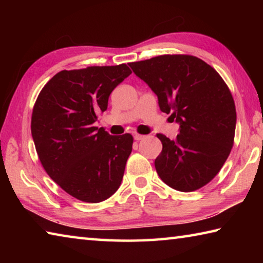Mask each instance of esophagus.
<instances>
[{
	"label": "esophagus",
	"instance_id": "esophagus-1",
	"mask_svg": "<svg viewBox=\"0 0 263 263\" xmlns=\"http://www.w3.org/2000/svg\"><path fill=\"white\" fill-rule=\"evenodd\" d=\"M142 138H145V136L139 135V133H136V135H135V140H141Z\"/></svg>",
	"mask_w": 263,
	"mask_h": 263
}]
</instances>
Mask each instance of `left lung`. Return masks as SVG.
<instances>
[{
	"instance_id": "8db88e82",
	"label": "left lung",
	"mask_w": 263,
	"mask_h": 263,
	"mask_svg": "<svg viewBox=\"0 0 263 263\" xmlns=\"http://www.w3.org/2000/svg\"><path fill=\"white\" fill-rule=\"evenodd\" d=\"M128 65L158 96L160 110L180 124L175 140L157 135L162 142L154 162L160 179L183 193L202 188L233 146L237 112L228 84L194 55L164 54Z\"/></svg>"
}]
</instances>
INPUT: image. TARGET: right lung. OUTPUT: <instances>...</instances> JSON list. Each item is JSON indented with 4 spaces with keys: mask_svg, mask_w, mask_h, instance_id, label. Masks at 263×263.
<instances>
[{
    "mask_svg": "<svg viewBox=\"0 0 263 263\" xmlns=\"http://www.w3.org/2000/svg\"><path fill=\"white\" fill-rule=\"evenodd\" d=\"M131 73L125 64L61 70L34 103L31 133L39 160L61 189L82 202L105 201L122 183L133 137L111 136L94 123Z\"/></svg>",
    "mask_w": 263,
    "mask_h": 263,
    "instance_id": "1",
    "label": "right lung"
}]
</instances>
